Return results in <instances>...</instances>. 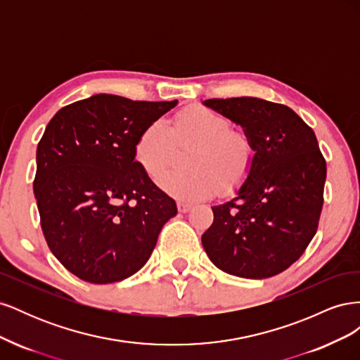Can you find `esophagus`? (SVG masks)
<instances>
[{
  "label": "esophagus",
  "mask_w": 360,
  "mask_h": 360,
  "mask_svg": "<svg viewBox=\"0 0 360 360\" xmlns=\"http://www.w3.org/2000/svg\"><path fill=\"white\" fill-rule=\"evenodd\" d=\"M177 209L180 213H188L192 209V204L186 201H177Z\"/></svg>",
  "instance_id": "esophagus-1"
}]
</instances>
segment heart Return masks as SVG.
Returning <instances> with one entry per match:
<instances>
[{
    "label": "heart",
    "instance_id": "b5f03b06",
    "mask_svg": "<svg viewBox=\"0 0 360 360\" xmlns=\"http://www.w3.org/2000/svg\"><path fill=\"white\" fill-rule=\"evenodd\" d=\"M179 144H193L188 153V169H172L158 177L159 188L184 201L213 195L219 184L231 189L240 184L252 168L255 146L245 130L233 129L230 118L210 108L189 106L174 117L172 127L163 120L147 124L136 138L134 156L150 177L168 165Z\"/></svg>",
    "mask_w": 360,
    "mask_h": 360
}]
</instances>
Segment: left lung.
Masks as SVG:
<instances>
[{
	"label": "left lung",
	"instance_id": "obj_1",
	"mask_svg": "<svg viewBox=\"0 0 360 360\" xmlns=\"http://www.w3.org/2000/svg\"><path fill=\"white\" fill-rule=\"evenodd\" d=\"M202 105L242 126L255 159L236 197L212 205L201 236L212 263L246 279L275 276L312 240L323 209L326 160L314 130L285 105L258 97L209 99Z\"/></svg>",
	"mask_w": 360,
	"mask_h": 360
}]
</instances>
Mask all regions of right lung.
<instances>
[{"label": "right lung", "mask_w": 360, "mask_h": 360, "mask_svg": "<svg viewBox=\"0 0 360 360\" xmlns=\"http://www.w3.org/2000/svg\"><path fill=\"white\" fill-rule=\"evenodd\" d=\"M177 103L94 94L48 123L32 188L48 246L75 276L91 284L132 276L177 214L134 156L141 130Z\"/></svg>", "instance_id": "right-lung-1"}]
</instances>
